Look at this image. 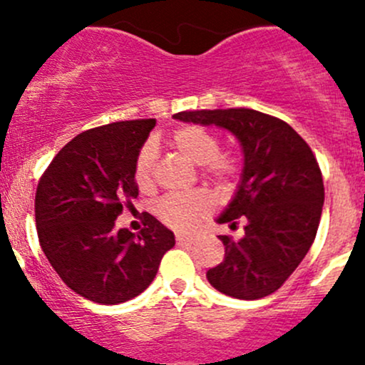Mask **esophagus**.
<instances>
[{"instance_id": "1", "label": "esophagus", "mask_w": 365, "mask_h": 365, "mask_svg": "<svg viewBox=\"0 0 365 365\" xmlns=\"http://www.w3.org/2000/svg\"><path fill=\"white\" fill-rule=\"evenodd\" d=\"M194 240H196V238H194V237H185V235H176V244H178V245H190V244H194Z\"/></svg>"}]
</instances>
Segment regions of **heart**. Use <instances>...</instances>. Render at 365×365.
<instances>
[{
  "label": "heart",
  "mask_w": 365,
  "mask_h": 365,
  "mask_svg": "<svg viewBox=\"0 0 365 365\" xmlns=\"http://www.w3.org/2000/svg\"><path fill=\"white\" fill-rule=\"evenodd\" d=\"M173 148L182 153L192 164L200 165L201 176L217 190L224 194L237 182L240 164L233 153L220 152V138L201 125H185L173 132ZM155 175V145L145 143L134 160V182L141 190L153 187ZM212 208L208 194L194 190L187 194H169L155 205L157 217L176 231H189L197 220L208 215Z\"/></svg>",
  "instance_id": "obj_1"
}]
</instances>
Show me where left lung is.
Masks as SVG:
<instances>
[{
	"label": "left lung",
	"instance_id": "8db88e82",
	"mask_svg": "<svg viewBox=\"0 0 365 365\" xmlns=\"http://www.w3.org/2000/svg\"><path fill=\"white\" fill-rule=\"evenodd\" d=\"M173 118L226 128L244 150L240 185L217 220L231 230L244 222V237L220 235L226 256L206 272L208 282L242 300L277 292L311 249L322 219L325 187L312 150L286 121L254 109H201Z\"/></svg>",
	"mask_w": 365,
	"mask_h": 365
}]
</instances>
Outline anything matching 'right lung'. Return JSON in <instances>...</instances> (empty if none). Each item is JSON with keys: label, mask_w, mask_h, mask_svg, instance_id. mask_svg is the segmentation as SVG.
<instances>
[{"label": "right lung", "mask_w": 365, "mask_h": 365, "mask_svg": "<svg viewBox=\"0 0 365 365\" xmlns=\"http://www.w3.org/2000/svg\"><path fill=\"white\" fill-rule=\"evenodd\" d=\"M155 120H130L81 132L58 152L36 187L38 242L61 281L104 305L127 302L155 279L175 235L153 215L138 235L116 230L139 189L134 160Z\"/></svg>", "instance_id": "add662e5"}]
</instances>
